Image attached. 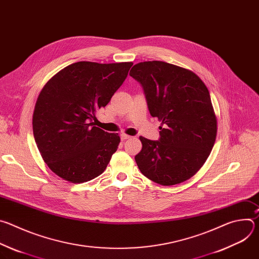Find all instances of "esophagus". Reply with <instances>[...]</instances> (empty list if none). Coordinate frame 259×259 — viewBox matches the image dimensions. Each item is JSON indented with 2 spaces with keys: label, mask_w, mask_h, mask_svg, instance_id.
I'll return each instance as SVG.
<instances>
[{
  "label": "esophagus",
  "mask_w": 259,
  "mask_h": 259,
  "mask_svg": "<svg viewBox=\"0 0 259 259\" xmlns=\"http://www.w3.org/2000/svg\"><path fill=\"white\" fill-rule=\"evenodd\" d=\"M132 136H130V135H128V134H125V133H122L121 134V139L122 140H126V139H129V138H131Z\"/></svg>",
  "instance_id": "obj_1"
}]
</instances>
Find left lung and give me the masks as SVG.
<instances>
[{"mask_svg": "<svg viewBox=\"0 0 259 259\" xmlns=\"http://www.w3.org/2000/svg\"><path fill=\"white\" fill-rule=\"evenodd\" d=\"M129 75L143 87L150 113L162 122L160 139L139 137L140 172L162 186L193 177L214 145L217 120L209 91L190 69L164 61L135 64Z\"/></svg>", "mask_w": 259, "mask_h": 259, "instance_id": "8db88e82", "label": "left lung"}]
</instances>
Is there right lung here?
<instances>
[{"instance_id": "right-lung-1", "label": "right lung", "mask_w": 259, "mask_h": 259, "mask_svg": "<svg viewBox=\"0 0 259 259\" xmlns=\"http://www.w3.org/2000/svg\"><path fill=\"white\" fill-rule=\"evenodd\" d=\"M132 65L79 61L58 71L41 90L32 115L33 137L44 162L62 179L89 181L105 170L116 153L119 134L95 127L92 120Z\"/></svg>"}]
</instances>
